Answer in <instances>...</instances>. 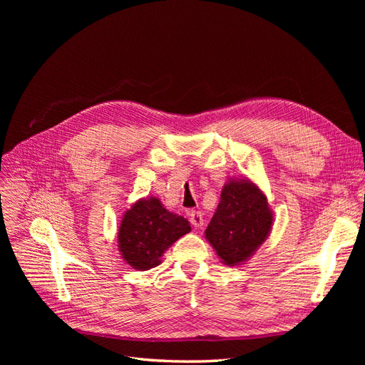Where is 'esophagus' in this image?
<instances>
[{"label":"esophagus","mask_w":365,"mask_h":365,"mask_svg":"<svg viewBox=\"0 0 365 365\" xmlns=\"http://www.w3.org/2000/svg\"><path fill=\"white\" fill-rule=\"evenodd\" d=\"M189 219L192 225L196 228H201L204 225V217L201 212H195V210H192V212H189Z\"/></svg>","instance_id":"34e87169"}]
</instances>
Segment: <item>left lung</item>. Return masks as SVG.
<instances>
[{
    "instance_id": "1",
    "label": "left lung",
    "mask_w": 365,
    "mask_h": 365,
    "mask_svg": "<svg viewBox=\"0 0 365 365\" xmlns=\"http://www.w3.org/2000/svg\"><path fill=\"white\" fill-rule=\"evenodd\" d=\"M272 213L267 197L248 180L224 185L205 237L225 264L245 262L267 239Z\"/></svg>"
}]
</instances>
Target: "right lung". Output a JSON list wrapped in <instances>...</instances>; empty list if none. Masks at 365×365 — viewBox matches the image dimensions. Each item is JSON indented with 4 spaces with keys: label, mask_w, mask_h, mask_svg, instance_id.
<instances>
[{
    "label": "right lung",
    "mask_w": 365,
    "mask_h": 365,
    "mask_svg": "<svg viewBox=\"0 0 365 365\" xmlns=\"http://www.w3.org/2000/svg\"><path fill=\"white\" fill-rule=\"evenodd\" d=\"M189 231V220L170 213L160 200L150 197L126 212L118 230V247L132 268L148 271L158 267L163 252Z\"/></svg>",
    "instance_id": "right-lung-1"
}]
</instances>
